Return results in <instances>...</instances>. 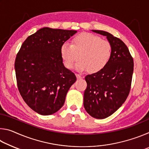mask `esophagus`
Returning a JSON list of instances; mask_svg holds the SVG:
<instances>
[{"label":"esophagus","mask_w":149,"mask_h":149,"mask_svg":"<svg viewBox=\"0 0 149 149\" xmlns=\"http://www.w3.org/2000/svg\"><path fill=\"white\" fill-rule=\"evenodd\" d=\"M75 75H76V77H77V79H81V78L83 77L82 75H79V74H75Z\"/></svg>","instance_id":"34e87169"}]
</instances>
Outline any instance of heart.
<instances>
[{
    "label": "heart",
    "mask_w": 149,
    "mask_h": 149,
    "mask_svg": "<svg viewBox=\"0 0 149 149\" xmlns=\"http://www.w3.org/2000/svg\"><path fill=\"white\" fill-rule=\"evenodd\" d=\"M111 54L110 42L90 33L78 34L74 37L72 44L65 42L60 47V55L67 68H71L79 56L81 60L75 65V69L80 72L102 71L110 61Z\"/></svg>",
    "instance_id": "heart-1"
}]
</instances>
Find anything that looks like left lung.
I'll use <instances>...</instances> for the list:
<instances>
[{
    "label": "left lung",
    "instance_id": "8db88e82",
    "mask_svg": "<svg viewBox=\"0 0 149 149\" xmlns=\"http://www.w3.org/2000/svg\"><path fill=\"white\" fill-rule=\"evenodd\" d=\"M92 31L107 37L112 54L102 71L85 77L87 87L84 105L92 117L104 119L119 109L130 93L133 72V60L122 40L102 30Z\"/></svg>",
    "mask_w": 149,
    "mask_h": 149
}]
</instances>
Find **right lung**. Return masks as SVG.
Instances as JSON below:
<instances>
[{
  "instance_id": "1",
  "label": "right lung",
  "mask_w": 149,
  "mask_h": 149,
  "mask_svg": "<svg viewBox=\"0 0 149 149\" xmlns=\"http://www.w3.org/2000/svg\"><path fill=\"white\" fill-rule=\"evenodd\" d=\"M75 33L43 27L25 40L17 54L14 67L19 93L39 114L51 115L58 111L76 81L60 55L62 45Z\"/></svg>"
}]
</instances>
